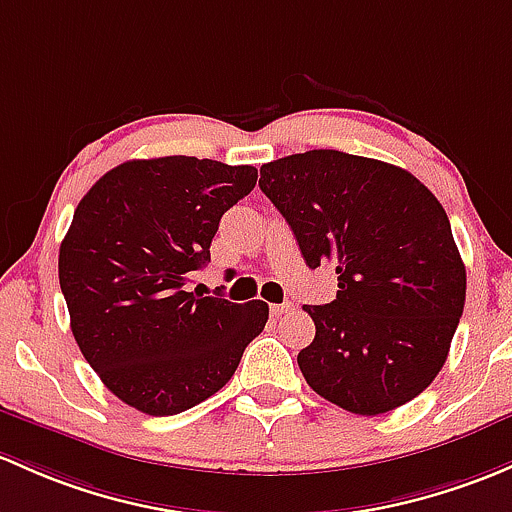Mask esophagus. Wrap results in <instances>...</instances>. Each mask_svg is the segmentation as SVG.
Returning <instances> with one entry per match:
<instances>
[{
    "instance_id": "obj_1",
    "label": "esophagus",
    "mask_w": 512,
    "mask_h": 512,
    "mask_svg": "<svg viewBox=\"0 0 512 512\" xmlns=\"http://www.w3.org/2000/svg\"><path fill=\"white\" fill-rule=\"evenodd\" d=\"M270 311H272V316H282V314H289V311H294V304L292 301H284V304H272L270 306Z\"/></svg>"
}]
</instances>
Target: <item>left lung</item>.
Listing matches in <instances>:
<instances>
[{
	"instance_id": "8db88e82",
	"label": "left lung",
	"mask_w": 512,
	"mask_h": 512,
	"mask_svg": "<svg viewBox=\"0 0 512 512\" xmlns=\"http://www.w3.org/2000/svg\"><path fill=\"white\" fill-rule=\"evenodd\" d=\"M260 188L311 270L333 265L331 304L304 306L316 336L297 355L314 392L355 414H383L432 385L466 301L449 218L410 171L336 149L270 161Z\"/></svg>"
}]
</instances>
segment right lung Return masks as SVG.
I'll return each mask as SVG.
<instances>
[{
    "instance_id": "obj_1",
    "label": "right lung",
    "mask_w": 512,
    "mask_h": 512,
    "mask_svg": "<svg viewBox=\"0 0 512 512\" xmlns=\"http://www.w3.org/2000/svg\"><path fill=\"white\" fill-rule=\"evenodd\" d=\"M257 184L255 166L213 159H132L107 171L73 213L58 279L80 353L107 390L166 417L215 395L270 316L186 292L211 262L223 213Z\"/></svg>"
}]
</instances>
